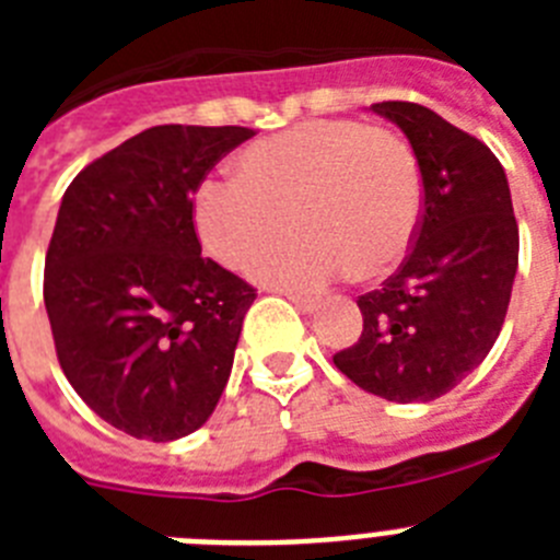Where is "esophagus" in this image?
Returning a JSON list of instances; mask_svg holds the SVG:
<instances>
[{
	"label": "esophagus",
	"mask_w": 560,
	"mask_h": 560,
	"mask_svg": "<svg viewBox=\"0 0 560 560\" xmlns=\"http://www.w3.org/2000/svg\"><path fill=\"white\" fill-rule=\"evenodd\" d=\"M289 300L296 305V308L303 311V314H314V311L319 308V300H316V296H308V294H289Z\"/></svg>",
	"instance_id": "esophagus-1"
}]
</instances>
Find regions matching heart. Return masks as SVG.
I'll use <instances>...</instances> for the list:
<instances>
[{
  "mask_svg": "<svg viewBox=\"0 0 560 560\" xmlns=\"http://www.w3.org/2000/svg\"><path fill=\"white\" fill-rule=\"evenodd\" d=\"M298 232L258 253L284 215ZM423 215L418 156L398 133L359 120H308L252 142L237 176H210L192 196L199 241L221 266L252 258L257 283L319 289L350 269L355 280L404 260Z\"/></svg>",
  "mask_w": 560,
  "mask_h": 560,
  "instance_id": "b5f03b06",
  "label": "heart"
}]
</instances>
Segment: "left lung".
<instances>
[{
    "label": "left lung",
    "mask_w": 560,
    "mask_h": 560,
    "mask_svg": "<svg viewBox=\"0 0 560 560\" xmlns=\"http://www.w3.org/2000/svg\"><path fill=\"white\" fill-rule=\"evenodd\" d=\"M407 133L423 215L407 260L361 294L364 330L334 364L378 398L427 404L482 364L502 330L518 269L511 187L491 148L418 103H373Z\"/></svg>",
    "instance_id": "8db88e82"
}]
</instances>
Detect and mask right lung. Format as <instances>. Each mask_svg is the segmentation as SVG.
Returning <instances> with one entry per match:
<instances>
[{
  "label": "right lung",
  "mask_w": 560,
  "mask_h": 560,
  "mask_svg": "<svg viewBox=\"0 0 560 560\" xmlns=\"http://www.w3.org/2000/svg\"><path fill=\"white\" fill-rule=\"evenodd\" d=\"M241 126H153L67 187L44 260V305L67 381L137 440L187 438L219 404L255 289L210 257L192 192Z\"/></svg>",
  "instance_id": "1"
}]
</instances>
